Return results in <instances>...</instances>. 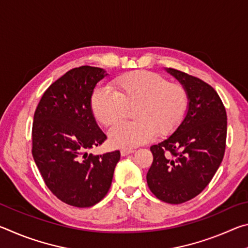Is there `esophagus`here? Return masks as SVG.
Listing matches in <instances>:
<instances>
[{
	"instance_id": "34e87169",
	"label": "esophagus",
	"mask_w": 248,
	"mask_h": 248,
	"mask_svg": "<svg viewBox=\"0 0 248 248\" xmlns=\"http://www.w3.org/2000/svg\"><path fill=\"white\" fill-rule=\"evenodd\" d=\"M133 152H134L133 149H123L120 151V153H121V155H123V156H127V155L131 154Z\"/></svg>"
}]
</instances>
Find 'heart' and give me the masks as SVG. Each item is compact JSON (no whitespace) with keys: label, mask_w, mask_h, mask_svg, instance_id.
<instances>
[{"label":"heart","mask_w":248,"mask_h":248,"mask_svg":"<svg viewBox=\"0 0 248 248\" xmlns=\"http://www.w3.org/2000/svg\"><path fill=\"white\" fill-rule=\"evenodd\" d=\"M109 87L92 94V111L100 124L110 128L133 107L136 120L121 123L110 131V142L124 149L150 141L157 132L167 136L182 124L188 108V93L182 84L170 83L157 73L134 71L117 78Z\"/></svg>","instance_id":"heart-1"}]
</instances>
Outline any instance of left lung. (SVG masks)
<instances>
[{"label":"left lung","mask_w":248,"mask_h":248,"mask_svg":"<svg viewBox=\"0 0 248 248\" xmlns=\"http://www.w3.org/2000/svg\"><path fill=\"white\" fill-rule=\"evenodd\" d=\"M188 93V109L175 132L150 148L153 163L146 174L159 200L178 204L195 198L211 182L224 156L226 111L212 86L182 71L166 69Z\"/></svg>","instance_id":"8db88e82"}]
</instances>
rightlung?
Listing matches in <instances>:
<instances>
[{
  "mask_svg": "<svg viewBox=\"0 0 248 248\" xmlns=\"http://www.w3.org/2000/svg\"><path fill=\"white\" fill-rule=\"evenodd\" d=\"M106 71L83 65L50 85L33 115L32 156L52 194L63 202L89 208L111 186L119 151L87 154L107 139L96 124L91 97Z\"/></svg>",
  "mask_w": 248,
  "mask_h": 248,
  "instance_id": "obj_1",
  "label": "right lung"
}]
</instances>
